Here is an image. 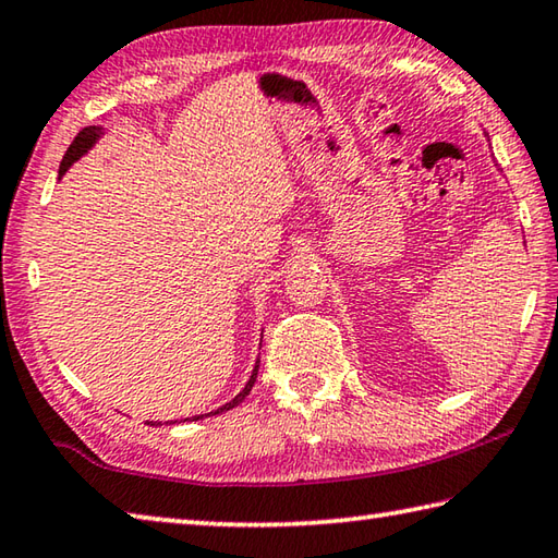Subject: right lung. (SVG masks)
<instances>
[{"label":"right lung","mask_w":558,"mask_h":558,"mask_svg":"<svg viewBox=\"0 0 558 558\" xmlns=\"http://www.w3.org/2000/svg\"><path fill=\"white\" fill-rule=\"evenodd\" d=\"M99 134H102V129H99V126H85L83 131H80V134L73 138V144H70L68 146V150H65V156H63V160H60V170H58V173L60 175H63L65 173V170L70 168V166H73L75 163V160L80 158V156H85L87 154V150L89 148H93V144H95V141L99 138ZM258 363L260 361H256V368H253V376H251V380L246 383V388L244 390H241L239 395H236V398L234 400H231V402H227L225 404V408H219V410H215V412H211V414H219V412H225V410H231V408H236V404L239 402H244L246 400V395L251 392V388H253V383H256V376H258ZM199 417H202V414H199ZM199 417H192V420H199ZM187 422V420H185Z\"/></svg>","instance_id":"right-lung-1"}]
</instances>
